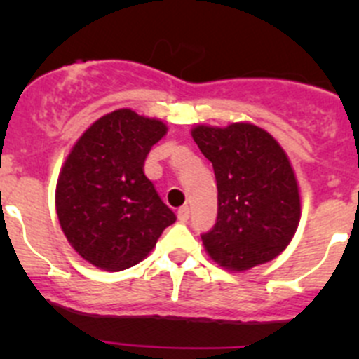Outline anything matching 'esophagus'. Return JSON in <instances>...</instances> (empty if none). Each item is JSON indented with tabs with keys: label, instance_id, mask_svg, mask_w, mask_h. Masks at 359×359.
Listing matches in <instances>:
<instances>
[{
	"label": "esophagus",
	"instance_id": "34e87169",
	"mask_svg": "<svg viewBox=\"0 0 359 359\" xmlns=\"http://www.w3.org/2000/svg\"><path fill=\"white\" fill-rule=\"evenodd\" d=\"M177 217H179L180 222H187V220H189V206H182V208H179Z\"/></svg>",
	"mask_w": 359,
	"mask_h": 359
}]
</instances>
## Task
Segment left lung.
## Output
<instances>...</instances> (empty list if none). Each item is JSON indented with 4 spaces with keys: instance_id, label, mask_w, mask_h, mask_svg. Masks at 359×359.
<instances>
[{
    "instance_id": "obj_1",
    "label": "left lung",
    "mask_w": 359,
    "mask_h": 359,
    "mask_svg": "<svg viewBox=\"0 0 359 359\" xmlns=\"http://www.w3.org/2000/svg\"><path fill=\"white\" fill-rule=\"evenodd\" d=\"M194 142L212 161L219 212L212 231L201 234L220 267L248 271L276 259L295 234L300 191L283 147L252 123L196 125Z\"/></svg>"
}]
</instances>
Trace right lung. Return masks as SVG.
Segmentation results:
<instances>
[{"label":"right lung","mask_w":359,"mask_h":359,"mask_svg":"<svg viewBox=\"0 0 359 359\" xmlns=\"http://www.w3.org/2000/svg\"><path fill=\"white\" fill-rule=\"evenodd\" d=\"M161 119L118 109L85 130L59 173L55 208L69 245L99 269H128L156 247L175 213L144 175Z\"/></svg>","instance_id":"obj_1"}]
</instances>
